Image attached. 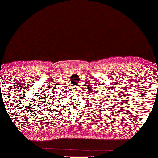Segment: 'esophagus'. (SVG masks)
Masks as SVG:
<instances>
[{"instance_id": "34e87169", "label": "esophagus", "mask_w": 158, "mask_h": 158, "mask_svg": "<svg viewBox=\"0 0 158 158\" xmlns=\"http://www.w3.org/2000/svg\"><path fill=\"white\" fill-rule=\"evenodd\" d=\"M74 87H75V88H77V86H76V85H75V86H74Z\"/></svg>"}]
</instances>
